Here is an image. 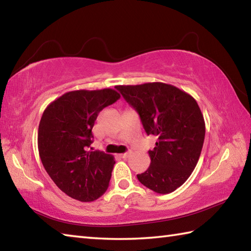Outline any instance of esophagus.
<instances>
[{
    "instance_id": "obj_1",
    "label": "esophagus",
    "mask_w": 251,
    "mask_h": 251,
    "mask_svg": "<svg viewBox=\"0 0 251 251\" xmlns=\"http://www.w3.org/2000/svg\"><path fill=\"white\" fill-rule=\"evenodd\" d=\"M131 154V151H128V152H125V153H122L121 154V157L122 158H124V159H126V158H128L129 156Z\"/></svg>"
}]
</instances>
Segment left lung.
<instances>
[{"label": "left lung", "mask_w": 251, "mask_h": 251, "mask_svg": "<svg viewBox=\"0 0 251 251\" xmlns=\"http://www.w3.org/2000/svg\"><path fill=\"white\" fill-rule=\"evenodd\" d=\"M116 89L138 113L147 135L158 138L148 151L151 163L137 179L159 194L173 192L188 180L202 151L205 123L197 101L162 82Z\"/></svg>", "instance_id": "left-lung-1"}]
</instances>
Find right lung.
<instances>
[{
    "mask_svg": "<svg viewBox=\"0 0 251 251\" xmlns=\"http://www.w3.org/2000/svg\"><path fill=\"white\" fill-rule=\"evenodd\" d=\"M121 95L113 89L65 93L44 111L38 127L43 166L62 192L81 202H92L110 183L114 157L91 148L92 128L104 107Z\"/></svg>",
    "mask_w": 251,
    "mask_h": 251,
    "instance_id": "add662e5",
    "label": "right lung"
}]
</instances>
